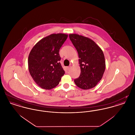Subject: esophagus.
Returning <instances> with one entry per match:
<instances>
[{
    "instance_id": "esophagus-1",
    "label": "esophagus",
    "mask_w": 135,
    "mask_h": 135,
    "mask_svg": "<svg viewBox=\"0 0 135 135\" xmlns=\"http://www.w3.org/2000/svg\"><path fill=\"white\" fill-rule=\"evenodd\" d=\"M71 67V66H68V67H67V70H69L70 69Z\"/></svg>"
}]
</instances>
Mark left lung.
I'll list each match as a JSON object with an SVG mask.
<instances>
[{
    "instance_id": "8db88e82",
    "label": "left lung",
    "mask_w": 135,
    "mask_h": 135,
    "mask_svg": "<svg viewBox=\"0 0 135 135\" xmlns=\"http://www.w3.org/2000/svg\"><path fill=\"white\" fill-rule=\"evenodd\" d=\"M69 36L79 58L80 75L74 79V83L81 89H92L101 80L105 72L106 63L103 51L90 38L77 34H70Z\"/></svg>"
}]
</instances>
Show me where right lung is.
Masks as SVG:
<instances>
[{
	"label": "right lung",
	"instance_id": "obj_1",
	"mask_svg": "<svg viewBox=\"0 0 135 135\" xmlns=\"http://www.w3.org/2000/svg\"><path fill=\"white\" fill-rule=\"evenodd\" d=\"M68 35L51 34L40 39L29 53V73L35 83L43 89L51 90L57 86L65 74L59 61V50Z\"/></svg>",
	"mask_w": 135,
	"mask_h": 135
}]
</instances>
